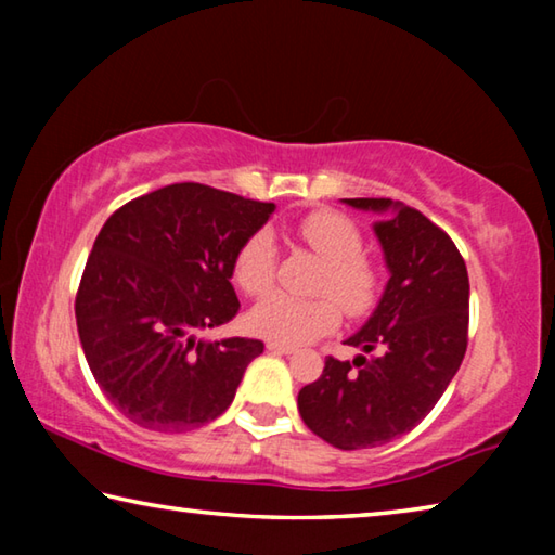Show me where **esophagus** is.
Instances as JSON below:
<instances>
[{
    "label": "esophagus",
    "instance_id": "1",
    "mask_svg": "<svg viewBox=\"0 0 555 555\" xmlns=\"http://www.w3.org/2000/svg\"><path fill=\"white\" fill-rule=\"evenodd\" d=\"M267 350L274 352V354H294L296 347L294 345H284V343H276V340H269L267 343Z\"/></svg>",
    "mask_w": 555,
    "mask_h": 555
}]
</instances>
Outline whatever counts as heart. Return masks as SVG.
Masks as SVG:
<instances>
[{"mask_svg":"<svg viewBox=\"0 0 555 555\" xmlns=\"http://www.w3.org/2000/svg\"><path fill=\"white\" fill-rule=\"evenodd\" d=\"M298 234L327 269L318 291L327 296L296 298L284 291H271L251 306L247 323L261 337L276 343L300 345L331 333L340 323V309L347 315L372 311L379 296V269L362 255V234L352 220L335 210H315L300 220ZM234 281L244 294L257 296L274 281V240L259 230L242 244L234 257ZM333 295L338 302L330 298Z\"/></svg>","mask_w":555,"mask_h":555,"instance_id":"1","label":"heart"}]
</instances>
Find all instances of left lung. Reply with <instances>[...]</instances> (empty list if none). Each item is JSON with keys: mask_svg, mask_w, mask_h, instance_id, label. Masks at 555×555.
Here are the masks:
<instances>
[{"mask_svg": "<svg viewBox=\"0 0 555 555\" xmlns=\"http://www.w3.org/2000/svg\"><path fill=\"white\" fill-rule=\"evenodd\" d=\"M374 212L389 281L377 308L345 345L354 360L327 357L298 391L304 424L340 450L374 448L428 416L467 350L469 281L453 240L426 215L389 198H343Z\"/></svg>", "mask_w": 555, "mask_h": 555, "instance_id": "left-lung-1", "label": "left lung"}]
</instances>
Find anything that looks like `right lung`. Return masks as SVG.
<instances>
[{
    "mask_svg": "<svg viewBox=\"0 0 555 555\" xmlns=\"http://www.w3.org/2000/svg\"><path fill=\"white\" fill-rule=\"evenodd\" d=\"M274 210L203 183H173L102 224L75 321L92 377L137 426L181 434L228 411L264 343L198 333L237 313L234 257Z\"/></svg>",
    "mask_w": 555,
    "mask_h": 555,
    "instance_id": "1",
    "label": "right lung"
}]
</instances>
